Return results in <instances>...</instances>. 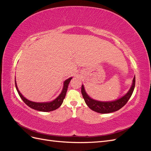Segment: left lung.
I'll return each mask as SVG.
<instances>
[{
  "label": "left lung",
  "instance_id": "1",
  "mask_svg": "<svg viewBox=\"0 0 151 151\" xmlns=\"http://www.w3.org/2000/svg\"><path fill=\"white\" fill-rule=\"evenodd\" d=\"M135 85V77L134 76L132 85L129 91H128V93L121 98L113 101L103 102L97 101V100H94L92 98H91L88 95V94L86 93V91L84 89V87L83 85H82L81 93L86 104L88 105L90 109L99 113H109L119 110V109L122 108L123 106H125L126 103L130 98L132 93L134 92Z\"/></svg>",
  "mask_w": 151,
  "mask_h": 151
}]
</instances>
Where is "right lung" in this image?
<instances>
[{
    "mask_svg": "<svg viewBox=\"0 0 151 151\" xmlns=\"http://www.w3.org/2000/svg\"><path fill=\"white\" fill-rule=\"evenodd\" d=\"M16 79V78H15ZM72 79V77H70L68 79L65 80L63 83V89L60 95L55 99H54L53 101L51 102H48V103H36V102H33L25 98L22 95V94L20 93V91H19L17 88V86L16 84V82L15 80V85H16V88L17 89V91L18 94H19V96L22 99V101L24 102L25 104H26L28 106L32 109H36V110H38L40 111H43V112H48V111H52L53 110H55L57 108H58L61 106V104L63 103V99H64L66 93L67 91L68 88V84H69L70 81Z\"/></svg>",
    "mask_w": 151,
    "mask_h": 151,
    "instance_id": "1",
    "label": "right lung"
}]
</instances>
